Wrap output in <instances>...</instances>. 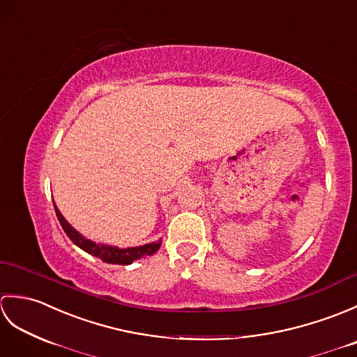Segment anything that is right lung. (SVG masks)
<instances>
[{"instance_id":"obj_1","label":"right lung","mask_w":357,"mask_h":357,"mask_svg":"<svg viewBox=\"0 0 357 357\" xmlns=\"http://www.w3.org/2000/svg\"><path fill=\"white\" fill-rule=\"evenodd\" d=\"M53 206H55V204H53ZM55 211H56L59 224H61L63 230L66 231L67 236L70 238L73 244L78 245L81 250H84L86 253L100 257L102 262L128 265L136 259H141V257H144V256H151V255L158 252L159 247H161V241L151 242V244H146V245H141V247H128V248H118V247H113V245L96 244V242L84 238L81 233L75 230L73 227L66 221L64 216L61 215V211L56 208V206H55Z\"/></svg>"}]
</instances>
